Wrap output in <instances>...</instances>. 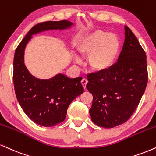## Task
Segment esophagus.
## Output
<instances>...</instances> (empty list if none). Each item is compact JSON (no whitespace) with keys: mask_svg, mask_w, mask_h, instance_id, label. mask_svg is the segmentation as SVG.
Returning a JSON list of instances; mask_svg holds the SVG:
<instances>
[{"mask_svg":"<svg viewBox=\"0 0 156 156\" xmlns=\"http://www.w3.org/2000/svg\"><path fill=\"white\" fill-rule=\"evenodd\" d=\"M87 83H88V80H86V78H83V79H82L81 84H82V86H83V87L84 88V89H86V84H87Z\"/></svg>","mask_w":156,"mask_h":156,"instance_id":"1","label":"esophagus"}]
</instances>
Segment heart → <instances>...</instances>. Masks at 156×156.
I'll return each instance as SVG.
<instances>
[{"mask_svg": "<svg viewBox=\"0 0 156 156\" xmlns=\"http://www.w3.org/2000/svg\"><path fill=\"white\" fill-rule=\"evenodd\" d=\"M120 43L118 37L112 33L96 30L84 37L77 46L80 56L89 57L88 64L94 72H105L113 65L119 55ZM75 62L81 63L79 57H73Z\"/></svg>", "mask_w": 156, "mask_h": 156, "instance_id": "1", "label": "heart"}]
</instances>
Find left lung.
<instances>
[{
  "mask_svg": "<svg viewBox=\"0 0 156 156\" xmlns=\"http://www.w3.org/2000/svg\"><path fill=\"white\" fill-rule=\"evenodd\" d=\"M125 40L118 62L103 73L88 75V91L93 95L91 121L110 129L132 115L147 83L146 54L134 33L125 26Z\"/></svg>",
  "mask_w": 156,
  "mask_h": 156,
  "instance_id": "obj_1",
  "label": "left lung"
}]
</instances>
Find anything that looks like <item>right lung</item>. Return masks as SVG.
Instances as JSON below:
<instances>
[{
	"label": "right lung",
	"instance_id": "right-lung-1",
	"mask_svg": "<svg viewBox=\"0 0 156 156\" xmlns=\"http://www.w3.org/2000/svg\"><path fill=\"white\" fill-rule=\"evenodd\" d=\"M73 25L67 20L37 24L15 51L13 80L16 99L27 117L43 126H54L65 121L70 104L83 92L82 78H71L62 73L48 79L35 78L24 65V51L33 35L48 30H65Z\"/></svg>",
	"mask_w": 156,
	"mask_h": 156
}]
</instances>
